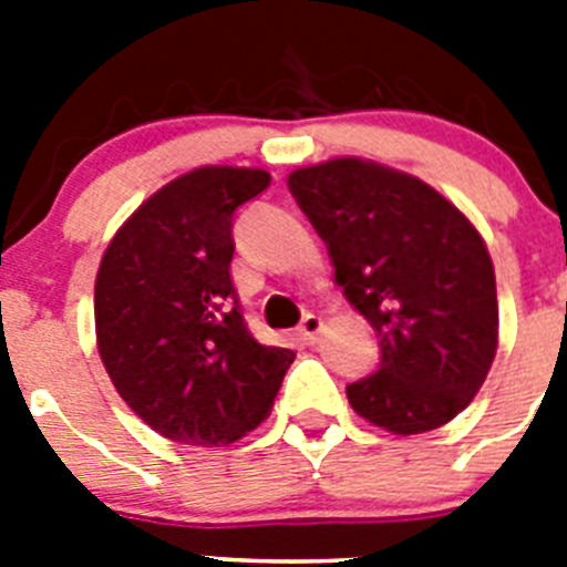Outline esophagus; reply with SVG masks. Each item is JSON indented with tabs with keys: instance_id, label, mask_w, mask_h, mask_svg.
I'll return each instance as SVG.
<instances>
[{
	"instance_id": "esophagus-1",
	"label": "esophagus",
	"mask_w": 567,
	"mask_h": 567,
	"mask_svg": "<svg viewBox=\"0 0 567 567\" xmlns=\"http://www.w3.org/2000/svg\"><path fill=\"white\" fill-rule=\"evenodd\" d=\"M320 329H323V320H320L318 315L309 312V315H303V320H300L298 332H300V338L307 340V343H315L320 334Z\"/></svg>"
}]
</instances>
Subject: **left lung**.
<instances>
[{"label":"left lung","instance_id":"1","mask_svg":"<svg viewBox=\"0 0 567 567\" xmlns=\"http://www.w3.org/2000/svg\"><path fill=\"white\" fill-rule=\"evenodd\" d=\"M287 184L378 334V372L346 385L354 412L394 434L457 417L497 354V280L474 224L414 175L363 158L295 169Z\"/></svg>","mask_w":567,"mask_h":567}]
</instances>
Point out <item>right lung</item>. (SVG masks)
I'll list each match as a JSON object with an SVG mask.
<instances>
[{
  "instance_id": "add662e5",
  "label": "right lung",
  "mask_w": 567,
  "mask_h": 567,
  "mask_svg": "<svg viewBox=\"0 0 567 567\" xmlns=\"http://www.w3.org/2000/svg\"><path fill=\"white\" fill-rule=\"evenodd\" d=\"M267 187V169H193L130 215L99 267L104 369L124 403L175 443L209 449L252 432L295 360L249 334L229 278L235 213Z\"/></svg>"
}]
</instances>
